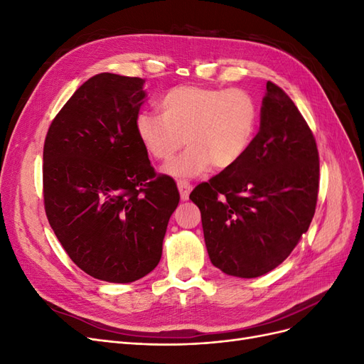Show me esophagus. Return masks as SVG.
Here are the masks:
<instances>
[{"mask_svg":"<svg viewBox=\"0 0 364 364\" xmlns=\"http://www.w3.org/2000/svg\"><path fill=\"white\" fill-rule=\"evenodd\" d=\"M178 188H179V193H181V199L182 200H186L190 197V193L193 190V186L188 181H183V179H179L178 181Z\"/></svg>","mask_w":364,"mask_h":364,"instance_id":"esophagus-1","label":"esophagus"}]
</instances>
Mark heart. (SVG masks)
I'll return each instance as SVG.
<instances>
[{
    "instance_id": "obj_1",
    "label": "heart",
    "mask_w": 364,
    "mask_h": 364,
    "mask_svg": "<svg viewBox=\"0 0 364 364\" xmlns=\"http://www.w3.org/2000/svg\"><path fill=\"white\" fill-rule=\"evenodd\" d=\"M159 115L136 117V138L147 155L167 162L190 144L164 171L173 178H196L214 167L228 170L246 155L258 127L259 109L240 87L179 85L158 102Z\"/></svg>"
}]
</instances>
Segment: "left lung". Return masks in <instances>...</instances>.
Here are the masks:
<instances>
[{
  "label": "left lung",
  "mask_w": 364,
  "mask_h": 364,
  "mask_svg": "<svg viewBox=\"0 0 364 364\" xmlns=\"http://www.w3.org/2000/svg\"><path fill=\"white\" fill-rule=\"evenodd\" d=\"M266 87L261 127L246 155L190 194L211 262L238 278L278 267L310 228L317 205L313 132L278 85Z\"/></svg>",
  "instance_id": "8db88e82"
}]
</instances>
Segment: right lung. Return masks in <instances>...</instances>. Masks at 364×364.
Listing matches in <instances>:
<instances>
[{
    "label": "right lung",
    "instance_id": "right-lung-1",
    "mask_svg": "<svg viewBox=\"0 0 364 364\" xmlns=\"http://www.w3.org/2000/svg\"><path fill=\"white\" fill-rule=\"evenodd\" d=\"M144 79L111 73L87 79L54 117L43 142V208L77 267L126 284L158 266L179 203L136 138Z\"/></svg>",
    "mask_w": 364,
    "mask_h": 364
}]
</instances>
